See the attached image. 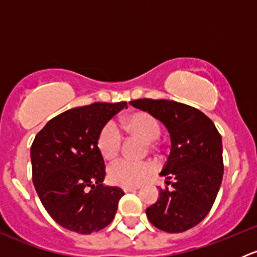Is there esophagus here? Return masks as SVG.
I'll return each mask as SVG.
<instances>
[{
	"label": "esophagus",
	"mask_w": 257,
	"mask_h": 257,
	"mask_svg": "<svg viewBox=\"0 0 257 257\" xmlns=\"http://www.w3.org/2000/svg\"><path fill=\"white\" fill-rule=\"evenodd\" d=\"M138 186H123V191L124 193H131V191L138 190Z\"/></svg>",
	"instance_id": "1"
}]
</instances>
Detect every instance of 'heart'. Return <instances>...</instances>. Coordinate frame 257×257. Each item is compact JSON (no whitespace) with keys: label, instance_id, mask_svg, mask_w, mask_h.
<instances>
[{"label":"heart","instance_id":"1","mask_svg":"<svg viewBox=\"0 0 257 257\" xmlns=\"http://www.w3.org/2000/svg\"><path fill=\"white\" fill-rule=\"evenodd\" d=\"M124 129L129 134L138 137L145 143H153L160 136L159 120L147 112L129 114L123 121ZM121 145V134L118 126L109 121L99 132L97 148L104 159L110 160L118 155ZM153 167L147 162H132L121 159L112 164L108 169V177L114 184L121 186H137L148 179Z\"/></svg>","mask_w":257,"mask_h":257}]
</instances>
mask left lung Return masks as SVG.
Segmentation results:
<instances>
[{"label":"left lung","mask_w":257,"mask_h":257,"mask_svg":"<svg viewBox=\"0 0 257 257\" xmlns=\"http://www.w3.org/2000/svg\"><path fill=\"white\" fill-rule=\"evenodd\" d=\"M134 108L154 115L168 129L170 154L160 177L172 191L159 190L157 203L147 209L149 221L167 232H183L209 214L222 181L221 136L211 119L190 105L174 100L137 99Z\"/></svg>","instance_id":"1"}]
</instances>
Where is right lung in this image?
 Listing matches in <instances>:
<instances>
[{"label":"right lung","mask_w":257,"mask_h":257,"mask_svg":"<svg viewBox=\"0 0 257 257\" xmlns=\"http://www.w3.org/2000/svg\"><path fill=\"white\" fill-rule=\"evenodd\" d=\"M125 102L93 103L54 116L31 147L32 180L41 203L62 227L92 234L113 221L124 191L105 186L97 148L103 126Z\"/></svg>","instance_id":"1"}]
</instances>
